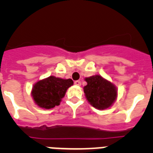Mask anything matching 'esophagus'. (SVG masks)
Returning <instances> with one entry per match:
<instances>
[{"mask_svg":"<svg viewBox=\"0 0 153 153\" xmlns=\"http://www.w3.org/2000/svg\"><path fill=\"white\" fill-rule=\"evenodd\" d=\"M74 84L76 85V86H80L81 82L79 80H76L75 82H74Z\"/></svg>","mask_w":153,"mask_h":153,"instance_id":"esophagus-1","label":"esophagus"}]
</instances>
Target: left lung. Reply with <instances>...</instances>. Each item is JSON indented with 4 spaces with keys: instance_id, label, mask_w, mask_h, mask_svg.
<instances>
[{
    "instance_id": "obj_1",
    "label": "left lung",
    "mask_w": 153,
    "mask_h": 153,
    "mask_svg": "<svg viewBox=\"0 0 153 153\" xmlns=\"http://www.w3.org/2000/svg\"><path fill=\"white\" fill-rule=\"evenodd\" d=\"M86 81L87 85L83 88L85 96L92 106L99 109H107L111 106L117 93L113 83L99 75L86 78Z\"/></svg>"
}]
</instances>
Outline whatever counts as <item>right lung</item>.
Masks as SVG:
<instances>
[{"label":"right lung","instance_id":"add662e5","mask_svg":"<svg viewBox=\"0 0 153 153\" xmlns=\"http://www.w3.org/2000/svg\"><path fill=\"white\" fill-rule=\"evenodd\" d=\"M74 84L71 79H63L51 76L38 81L31 92L35 103L41 108L51 109L60 105L67 89Z\"/></svg>","mask_w":153,"mask_h":153}]
</instances>
